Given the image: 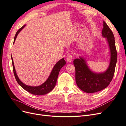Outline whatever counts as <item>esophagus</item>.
Wrapping results in <instances>:
<instances>
[{
	"mask_svg": "<svg viewBox=\"0 0 126 126\" xmlns=\"http://www.w3.org/2000/svg\"><path fill=\"white\" fill-rule=\"evenodd\" d=\"M66 60L68 63H71L72 61V57L71 55L68 54L66 56Z\"/></svg>",
	"mask_w": 126,
	"mask_h": 126,
	"instance_id": "34e87169",
	"label": "esophagus"
}]
</instances>
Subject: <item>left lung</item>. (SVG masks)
<instances>
[{"mask_svg":"<svg viewBox=\"0 0 126 126\" xmlns=\"http://www.w3.org/2000/svg\"><path fill=\"white\" fill-rule=\"evenodd\" d=\"M102 36L106 39L110 54L109 66L105 71L96 72L91 70L82 56L74 60L76 83L79 88L87 93H96L106 88L111 81L115 72L117 60L115 37L105 21Z\"/></svg>","mask_w":126,"mask_h":126,"instance_id":"1","label":"left lung"}]
</instances>
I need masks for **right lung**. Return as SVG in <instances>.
<instances>
[{"mask_svg":"<svg viewBox=\"0 0 126 126\" xmlns=\"http://www.w3.org/2000/svg\"><path fill=\"white\" fill-rule=\"evenodd\" d=\"M25 26H26V25L22 26V27L19 29L17 31V32H16L14 38V44L15 43V40H16V38L19 33L21 31V30L23 29ZM11 60H12V62H13V67L14 75H15V78L16 79V81L18 83V84L22 88L24 89L25 90L27 91L29 93L33 94H36V95H44L45 94H47L49 92H50V91L54 88V87H55L56 84L57 78H58V76L59 73V71L60 69H62V68L65 65L66 63L65 60H64L63 58L61 59L55 64V65L54 66V67H53L48 78H47L46 80L43 83V84L38 86H28L25 84V83L22 82L19 79V77L17 76V74L16 73V69H15L13 59L11 55Z\"/></svg>","mask_w":126,"mask_h":126,"instance_id":"right-lung-1","label":"right lung"}]
</instances>
